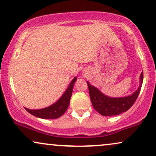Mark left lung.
I'll list each match as a JSON object with an SVG mask.
<instances>
[{"instance_id": "1", "label": "left lung", "mask_w": 156, "mask_h": 156, "mask_svg": "<svg viewBox=\"0 0 156 156\" xmlns=\"http://www.w3.org/2000/svg\"><path fill=\"white\" fill-rule=\"evenodd\" d=\"M143 80V73L140 76V86L133 94L125 97L112 98L105 95L96 87L93 86L88 81V84L89 94L91 103L95 111L104 116L118 115L127 111L136 101Z\"/></svg>"}]
</instances>
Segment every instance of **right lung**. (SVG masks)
<instances>
[{
	"label": "right lung",
	"instance_id": "add662e5",
	"mask_svg": "<svg viewBox=\"0 0 156 156\" xmlns=\"http://www.w3.org/2000/svg\"><path fill=\"white\" fill-rule=\"evenodd\" d=\"M77 78L75 77L68 85V88L64 92L61 97L55 103L52 104L48 107L42 109L37 110H31L25 108L28 113L31 115L36 116V117L43 118V119H55L63 115V114L68 109V105L70 104V100L71 98L73 88V85L75 82L76 81Z\"/></svg>",
	"mask_w": 156,
	"mask_h": 156
}]
</instances>
